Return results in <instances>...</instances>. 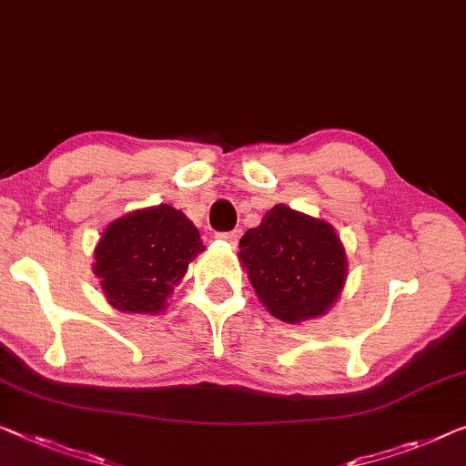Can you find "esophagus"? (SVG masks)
<instances>
[{"label": "esophagus", "instance_id": "34e87169", "mask_svg": "<svg viewBox=\"0 0 466 466\" xmlns=\"http://www.w3.org/2000/svg\"><path fill=\"white\" fill-rule=\"evenodd\" d=\"M217 238L222 239V241H227V244H231V246H238V241H239V238H241V231H239V228H235V231L217 233Z\"/></svg>", "mask_w": 466, "mask_h": 466}]
</instances>
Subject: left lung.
<instances>
[{"instance_id":"left-lung-1","label":"left lung","mask_w":466,"mask_h":466,"mask_svg":"<svg viewBox=\"0 0 466 466\" xmlns=\"http://www.w3.org/2000/svg\"><path fill=\"white\" fill-rule=\"evenodd\" d=\"M239 260L267 311L288 323L329 311L347 279V254L334 227L283 204L248 228Z\"/></svg>"}]
</instances>
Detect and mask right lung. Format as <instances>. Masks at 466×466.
<instances>
[{"instance_id":"right-lung-1","label":"right lung","mask_w":466,"mask_h":466,"mask_svg":"<svg viewBox=\"0 0 466 466\" xmlns=\"http://www.w3.org/2000/svg\"><path fill=\"white\" fill-rule=\"evenodd\" d=\"M204 249L199 231L177 208H145L105 228L94 248V275L117 311L157 315Z\"/></svg>"}]
</instances>
